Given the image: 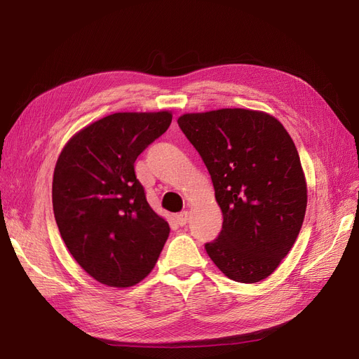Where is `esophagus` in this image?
Masks as SVG:
<instances>
[{
    "mask_svg": "<svg viewBox=\"0 0 359 359\" xmlns=\"http://www.w3.org/2000/svg\"><path fill=\"white\" fill-rule=\"evenodd\" d=\"M175 220H177V223H178L180 226H184V224L187 223V220H189V212H187V211H182V212L177 214V215H175Z\"/></svg>",
    "mask_w": 359,
    "mask_h": 359,
    "instance_id": "1",
    "label": "esophagus"
}]
</instances>
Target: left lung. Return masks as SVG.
<instances>
[{
  "label": "left lung",
  "instance_id": "obj_1",
  "mask_svg": "<svg viewBox=\"0 0 359 359\" xmlns=\"http://www.w3.org/2000/svg\"><path fill=\"white\" fill-rule=\"evenodd\" d=\"M208 169L223 229L205 245L231 280L257 283L277 269L301 231L307 181L298 151L277 118L217 109L178 118Z\"/></svg>",
  "mask_w": 359,
  "mask_h": 359
}]
</instances>
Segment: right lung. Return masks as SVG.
Here are the masks:
<instances>
[{
    "instance_id": "obj_1",
    "label": "right lung",
    "mask_w": 359,
    "mask_h": 359,
    "mask_svg": "<svg viewBox=\"0 0 359 359\" xmlns=\"http://www.w3.org/2000/svg\"><path fill=\"white\" fill-rule=\"evenodd\" d=\"M170 123V111L116 112L74 133L60 153L55 222L73 259L102 285H137L168 240L169 223L147 202L135 161Z\"/></svg>"
}]
</instances>
